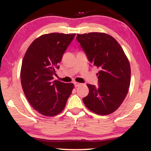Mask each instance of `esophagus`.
<instances>
[{
	"mask_svg": "<svg viewBox=\"0 0 151 151\" xmlns=\"http://www.w3.org/2000/svg\"><path fill=\"white\" fill-rule=\"evenodd\" d=\"M74 86H75V87H78V86L81 85V83H79V82H74Z\"/></svg>",
	"mask_w": 151,
	"mask_h": 151,
	"instance_id": "obj_1",
	"label": "esophagus"
}]
</instances>
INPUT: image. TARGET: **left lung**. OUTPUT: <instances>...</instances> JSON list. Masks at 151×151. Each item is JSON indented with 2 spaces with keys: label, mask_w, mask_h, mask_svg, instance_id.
<instances>
[{
  "label": "left lung",
  "mask_w": 151,
  "mask_h": 151,
  "mask_svg": "<svg viewBox=\"0 0 151 151\" xmlns=\"http://www.w3.org/2000/svg\"><path fill=\"white\" fill-rule=\"evenodd\" d=\"M77 41L88 60L99 69L98 86L87 84L89 94L83 98L88 109L109 115L115 111L125 99L131 82V67L119 43L104 32L77 34Z\"/></svg>",
  "instance_id": "1"
}]
</instances>
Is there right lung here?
Returning <instances> with one entry per match:
<instances>
[{"label":"right lung","instance_id":"obj_1","mask_svg":"<svg viewBox=\"0 0 151 151\" xmlns=\"http://www.w3.org/2000/svg\"><path fill=\"white\" fill-rule=\"evenodd\" d=\"M75 35H42L25 54L20 70L22 90L30 105L42 115L54 116L62 112L74 89L72 83L53 80V75Z\"/></svg>","mask_w":151,"mask_h":151}]
</instances>
